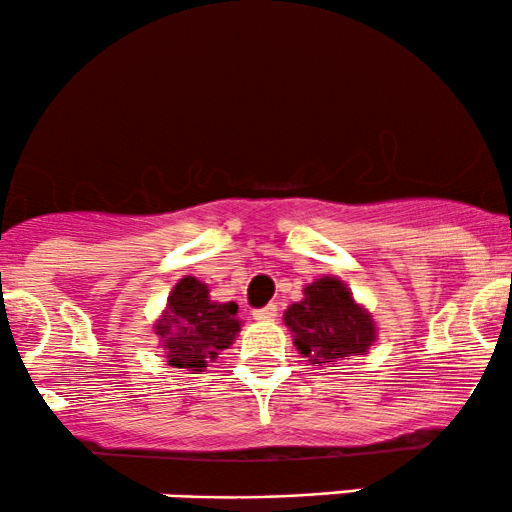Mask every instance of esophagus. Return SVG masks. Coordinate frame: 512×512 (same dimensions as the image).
I'll return each mask as SVG.
<instances>
[{"mask_svg":"<svg viewBox=\"0 0 512 512\" xmlns=\"http://www.w3.org/2000/svg\"><path fill=\"white\" fill-rule=\"evenodd\" d=\"M252 317H255V320H274V317H276V305L269 303V305H264V308L252 310Z\"/></svg>","mask_w":512,"mask_h":512,"instance_id":"1","label":"esophagus"}]
</instances>
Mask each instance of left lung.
Wrapping results in <instances>:
<instances>
[{
	"mask_svg": "<svg viewBox=\"0 0 512 512\" xmlns=\"http://www.w3.org/2000/svg\"><path fill=\"white\" fill-rule=\"evenodd\" d=\"M284 322L293 332L296 349L317 366L366 354L375 342L373 317L334 276L305 286V298L289 305Z\"/></svg>",
	"mask_w": 512,
	"mask_h": 512,
	"instance_id": "8db88e82",
	"label": "left lung"
}]
</instances>
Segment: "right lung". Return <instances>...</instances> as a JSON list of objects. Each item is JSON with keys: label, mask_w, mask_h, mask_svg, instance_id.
<instances>
[{"label": "right lung", "mask_w": 512, "mask_h": 512, "mask_svg": "<svg viewBox=\"0 0 512 512\" xmlns=\"http://www.w3.org/2000/svg\"><path fill=\"white\" fill-rule=\"evenodd\" d=\"M154 330L166 351L168 366L204 370L240 332L238 305L211 301L207 284L185 276L168 296Z\"/></svg>", "instance_id": "add662e5"}]
</instances>
